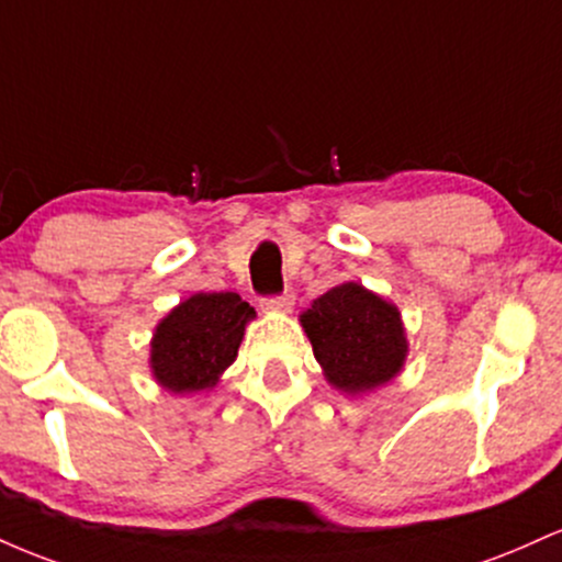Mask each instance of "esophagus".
<instances>
[{"mask_svg": "<svg viewBox=\"0 0 562 562\" xmlns=\"http://www.w3.org/2000/svg\"><path fill=\"white\" fill-rule=\"evenodd\" d=\"M293 293L269 295V299H261V308L263 312H290V308H293Z\"/></svg>", "mask_w": 562, "mask_h": 562, "instance_id": "obj_1", "label": "esophagus"}]
</instances>
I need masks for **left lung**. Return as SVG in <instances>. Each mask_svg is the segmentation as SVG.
Instances as JSON below:
<instances>
[{"label": "left lung", "instance_id": "obj_1", "mask_svg": "<svg viewBox=\"0 0 562 562\" xmlns=\"http://www.w3.org/2000/svg\"><path fill=\"white\" fill-rule=\"evenodd\" d=\"M327 383L344 393H367L402 372L406 333L398 308L359 285L327 290L301 314Z\"/></svg>", "mask_w": 562, "mask_h": 562}]
</instances>
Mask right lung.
Here are the masks:
<instances>
[{
	"label": "right lung",
	"instance_id": "1",
	"mask_svg": "<svg viewBox=\"0 0 562 562\" xmlns=\"http://www.w3.org/2000/svg\"><path fill=\"white\" fill-rule=\"evenodd\" d=\"M254 306L237 293H195L158 322L150 340L153 378L171 393L214 389L235 362Z\"/></svg>",
	"mask_w": 562,
	"mask_h": 562
}]
</instances>
